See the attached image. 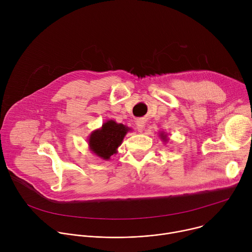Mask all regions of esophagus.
I'll use <instances>...</instances> for the list:
<instances>
[{
  "instance_id": "obj_1",
  "label": "esophagus",
  "mask_w": 252,
  "mask_h": 252,
  "mask_svg": "<svg viewBox=\"0 0 252 252\" xmlns=\"http://www.w3.org/2000/svg\"><path fill=\"white\" fill-rule=\"evenodd\" d=\"M136 126L138 127V130L141 131L143 128H145V122H143V120H137L136 121Z\"/></svg>"
}]
</instances>
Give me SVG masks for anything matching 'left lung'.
I'll return each instance as SVG.
<instances>
[{"mask_svg": "<svg viewBox=\"0 0 252 252\" xmlns=\"http://www.w3.org/2000/svg\"><path fill=\"white\" fill-rule=\"evenodd\" d=\"M161 135H162V134H161ZM164 136H165V135H163V138H164Z\"/></svg>", "mask_w": 252, "mask_h": 252, "instance_id": "1", "label": "left lung"}]
</instances>
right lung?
<instances>
[{
    "label": "right lung",
    "mask_w": 252,
    "mask_h": 252,
    "mask_svg": "<svg viewBox=\"0 0 252 252\" xmlns=\"http://www.w3.org/2000/svg\"><path fill=\"white\" fill-rule=\"evenodd\" d=\"M126 126L109 121L102 125V127L92 133L90 137L91 150L98 157L109 159L122 143L126 131Z\"/></svg>",
    "instance_id": "add662e5"
}]
</instances>
